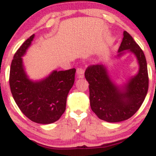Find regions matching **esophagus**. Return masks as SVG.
Here are the masks:
<instances>
[{
  "label": "esophagus",
  "mask_w": 156,
  "mask_h": 156,
  "mask_svg": "<svg viewBox=\"0 0 156 156\" xmlns=\"http://www.w3.org/2000/svg\"><path fill=\"white\" fill-rule=\"evenodd\" d=\"M77 74L78 75L79 78H83L84 76V69L83 68L79 67L77 69Z\"/></svg>",
  "instance_id": "obj_1"
}]
</instances>
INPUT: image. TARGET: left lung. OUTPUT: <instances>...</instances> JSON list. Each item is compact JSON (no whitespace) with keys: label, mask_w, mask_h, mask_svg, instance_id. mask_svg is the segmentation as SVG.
<instances>
[{"label":"left lung","mask_w":156,"mask_h":156,"mask_svg":"<svg viewBox=\"0 0 156 156\" xmlns=\"http://www.w3.org/2000/svg\"><path fill=\"white\" fill-rule=\"evenodd\" d=\"M123 36L119 55L123 53L122 51L129 50L136 55L140 67L124 91H119L110 80L103 64L90 65L85 71V78L89 83L91 108L98 118L108 122H118L131 117L144 102L149 87L144 52L128 32L124 31Z\"/></svg>","instance_id":"8db88e82"}]
</instances>
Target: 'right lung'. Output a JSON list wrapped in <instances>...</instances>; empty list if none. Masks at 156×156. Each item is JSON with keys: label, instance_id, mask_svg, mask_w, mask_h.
Segmentation results:
<instances>
[{"label": "right lung", "instance_id": "add662e5", "mask_svg": "<svg viewBox=\"0 0 156 156\" xmlns=\"http://www.w3.org/2000/svg\"><path fill=\"white\" fill-rule=\"evenodd\" d=\"M34 34L26 39L15 53L9 73L11 92L25 116L39 124L57 121L66 109L67 94L75 81L76 69L53 71L45 79L32 82L28 79L22 58Z\"/></svg>", "mask_w": 156, "mask_h": 156}]
</instances>
